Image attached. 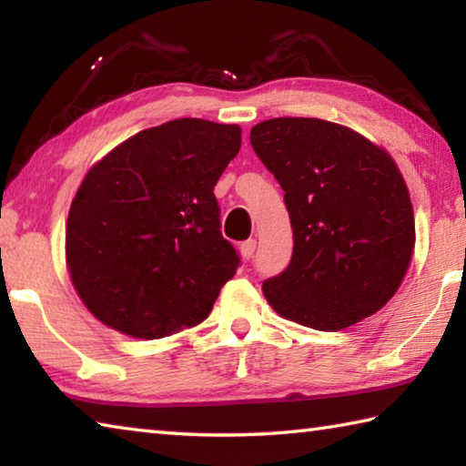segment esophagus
Wrapping results in <instances>:
<instances>
[{"label": "esophagus", "mask_w": 466, "mask_h": 466, "mask_svg": "<svg viewBox=\"0 0 466 466\" xmlns=\"http://www.w3.org/2000/svg\"><path fill=\"white\" fill-rule=\"evenodd\" d=\"M255 250H257V240L255 238H248V240H244L240 244V255L244 258H252V255H255Z\"/></svg>", "instance_id": "34e87169"}]
</instances>
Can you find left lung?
Instances as JSON below:
<instances>
[{
  "mask_svg": "<svg viewBox=\"0 0 466 466\" xmlns=\"http://www.w3.org/2000/svg\"><path fill=\"white\" fill-rule=\"evenodd\" d=\"M250 146L283 188L294 252L263 291L281 317L339 330L382 309L415 244L413 205L384 149L360 133L306 116L252 127Z\"/></svg>",
  "mask_w": 466,
  "mask_h": 466,
  "instance_id": "left-lung-1",
  "label": "left lung"
}]
</instances>
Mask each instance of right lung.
Segmentation results:
<instances>
[{
	"label": "right lung",
	"mask_w": 466,
	"mask_h": 466,
	"mask_svg": "<svg viewBox=\"0 0 466 466\" xmlns=\"http://www.w3.org/2000/svg\"><path fill=\"white\" fill-rule=\"evenodd\" d=\"M240 133L238 125L175 119L123 141L86 175L66 255L100 322L160 339L208 319L240 265L214 195Z\"/></svg>",
	"instance_id": "add662e5"
}]
</instances>
